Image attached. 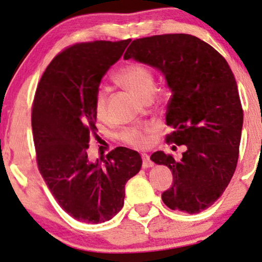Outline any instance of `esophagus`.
Listing matches in <instances>:
<instances>
[{
  "instance_id": "34e87169",
  "label": "esophagus",
  "mask_w": 262,
  "mask_h": 262,
  "mask_svg": "<svg viewBox=\"0 0 262 262\" xmlns=\"http://www.w3.org/2000/svg\"><path fill=\"white\" fill-rule=\"evenodd\" d=\"M141 159H142V167H144V169H146V167H151L153 165V162L149 159L148 155H146V153H142Z\"/></svg>"
}]
</instances>
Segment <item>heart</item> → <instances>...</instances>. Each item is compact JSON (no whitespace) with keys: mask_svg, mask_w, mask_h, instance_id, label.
Instances as JSON below:
<instances>
[{"mask_svg":"<svg viewBox=\"0 0 262 262\" xmlns=\"http://www.w3.org/2000/svg\"><path fill=\"white\" fill-rule=\"evenodd\" d=\"M115 79L121 85L137 93L142 99L152 98L156 92V78L151 69L140 63H128L116 73ZM107 99L109 91L105 86H99L95 95V113L100 120L107 117ZM155 127L152 124L127 127L120 132L118 139L123 144L135 148H144L149 145L152 132Z\"/></svg>","mask_w":262,"mask_h":262,"instance_id":"b5f03b06","label":"heart"}]
</instances>
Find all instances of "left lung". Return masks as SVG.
<instances>
[{
	"label": "left lung",
	"instance_id": "8db88e82",
	"mask_svg": "<svg viewBox=\"0 0 262 262\" xmlns=\"http://www.w3.org/2000/svg\"><path fill=\"white\" fill-rule=\"evenodd\" d=\"M123 57L158 68L172 91L166 109L172 132L165 140L187 151L181 160L162 151L151 156L172 171L163 202L189 214L206 210L224 193L238 160L243 109L231 68L210 44L186 33L134 39Z\"/></svg>",
	"mask_w": 262,
	"mask_h": 262
}]
</instances>
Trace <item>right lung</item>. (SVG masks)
Segmentation results:
<instances>
[{
  "instance_id": "right-lung-1",
  "label": "right lung",
  "mask_w": 262,
  "mask_h": 262,
  "mask_svg": "<svg viewBox=\"0 0 262 262\" xmlns=\"http://www.w3.org/2000/svg\"><path fill=\"white\" fill-rule=\"evenodd\" d=\"M130 39L76 43L52 58L32 103L38 170L52 196L79 222L99 224L116 215L124 186L141 167L137 151L116 147L103 165L87 156L97 135L95 95L100 80L120 60Z\"/></svg>"
}]
</instances>
